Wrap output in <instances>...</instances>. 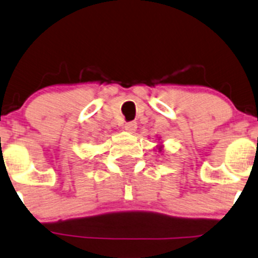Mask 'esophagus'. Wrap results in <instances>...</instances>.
<instances>
[{
	"mask_svg": "<svg viewBox=\"0 0 258 258\" xmlns=\"http://www.w3.org/2000/svg\"><path fill=\"white\" fill-rule=\"evenodd\" d=\"M124 130H126L127 132H130V134H135V131L137 130V123L136 122H127V123L124 124Z\"/></svg>",
	"mask_w": 258,
	"mask_h": 258,
	"instance_id": "esophagus-1",
	"label": "esophagus"
}]
</instances>
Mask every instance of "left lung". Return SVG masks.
I'll list each match as a JSON object with an SVG mask.
<instances>
[{"instance_id": "left-lung-1", "label": "left lung", "mask_w": 258, "mask_h": 258, "mask_svg": "<svg viewBox=\"0 0 258 258\" xmlns=\"http://www.w3.org/2000/svg\"><path fill=\"white\" fill-rule=\"evenodd\" d=\"M161 150H162V146H160L159 147V151H161Z\"/></svg>"}]
</instances>
